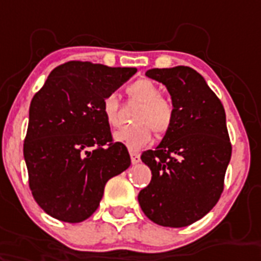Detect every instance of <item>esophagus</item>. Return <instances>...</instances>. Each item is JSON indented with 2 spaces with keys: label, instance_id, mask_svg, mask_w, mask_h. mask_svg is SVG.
I'll return each mask as SVG.
<instances>
[{
  "label": "esophagus",
  "instance_id": "34e87169",
  "mask_svg": "<svg viewBox=\"0 0 261 261\" xmlns=\"http://www.w3.org/2000/svg\"><path fill=\"white\" fill-rule=\"evenodd\" d=\"M130 155H131V163H133V164H138L139 161H141L138 153H135V151L130 150Z\"/></svg>",
  "mask_w": 261,
  "mask_h": 261
}]
</instances>
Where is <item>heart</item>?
I'll return each mask as SVG.
<instances>
[{"label": "heart", "instance_id": "1", "mask_svg": "<svg viewBox=\"0 0 261 261\" xmlns=\"http://www.w3.org/2000/svg\"><path fill=\"white\" fill-rule=\"evenodd\" d=\"M160 88L146 79L137 80L127 88L131 100L141 102L133 120L135 124L123 127L114 134L118 142L131 150H139L151 141V130L157 137H164L172 128L174 120L173 102L160 96ZM101 112L111 127L120 126L119 98L115 93L107 94L101 101Z\"/></svg>", "mask_w": 261, "mask_h": 261}]
</instances>
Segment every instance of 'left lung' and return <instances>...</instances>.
<instances>
[{
    "mask_svg": "<svg viewBox=\"0 0 261 261\" xmlns=\"http://www.w3.org/2000/svg\"><path fill=\"white\" fill-rule=\"evenodd\" d=\"M174 107L172 128L154 150L141 155L151 171L138 202L147 218L167 227H184L203 218L221 198L231 145L221 100L198 71L188 66L150 69Z\"/></svg>",
    "mask_w": 261,
    "mask_h": 261,
    "instance_id": "1",
    "label": "left lung"
}]
</instances>
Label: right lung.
I'll return each instance as SVG.
<instances>
[{
    "instance_id": "right-lung-1",
    "label": "right lung",
    "mask_w": 261,
    "mask_h": 261,
    "mask_svg": "<svg viewBox=\"0 0 261 261\" xmlns=\"http://www.w3.org/2000/svg\"><path fill=\"white\" fill-rule=\"evenodd\" d=\"M134 67L70 61L55 67L35 94L24 141L31 192L62 222H83L97 210L111 177L130 167V154L114 142L101 101Z\"/></svg>"
}]
</instances>
